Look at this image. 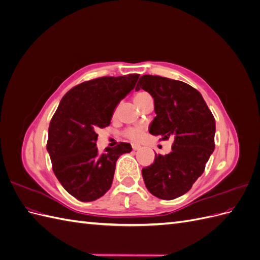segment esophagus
Here are the masks:
<instances>
[{"mask_svg":"<svg viewBox=\"0 0 260 260\" xmlns=\"http://www.w3.org/2000/svg\"><path fill=\"white\" fill-rule=\"evenodd\" d=\"M132 148H133V151H138V149L141 148V145L140 144H132Z\"/></svg>","mask_w":260,"mask_h":260,"instance_id":"esophagus-1","label":"esophagus"}]
</instances>
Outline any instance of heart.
<instances>
[{
	"label": "heart",
	"instance_id": "b5f03b06",
	"mask_svg": "<svg viewBox=\"0 0 260 260\" xmlns=\"http://www.w3.org/2000/svg\"><path fill=\"white\" fill-rule=\"evenodd\" d=\"M146 95H148V93H146V92L137 93L135 95L136 104H138L140 101H142ZM143 132H144V129L142 127H130L123 131V136L131 141H138L142 138Z\"/></svg>",
	"mask_w": 260,
	"mask_h": 260
}]
</instances>
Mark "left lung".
Returning a JSON list of instances; mask_svg holds the SVG:
<instances>
[{
    "label": "left lung",
    "mask_w": 260,
    "mask_h": 260,
    "mask_svg": "<svg viewBox=\"0 0 260 260\" xmlns=\"http://www.w3.org/2000/svg\"><path fill=\"white\" fill-rule=\"evenodd\" d=\"M140 89L154 99L156 117L149 133L160 140L175 138L169 154L155 155L151 166L142 169L144 183L156 198L174 200L191 190L205 170L215 149V118L202 94L182 81L144 75Z\"/></svg>",
    "instance_id": "left-lung-1"
}]
</instances>
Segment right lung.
<instances>
[{"instance_id":"1","label":"right lung","mask_w":260,"mask_h":260,"mask_svg":"<svg viewBox=\"0 0 260 260\" xmlns=\"http://www.w3.org/2000/svg\"><path fill=\"white\" fill-rule=\"evenodd\" d=\"M140 75L101 77L69 90L53 115L46 149L65 190L81 202L103 196L113 183L118 157L131 152L120 142L100 154L98 130L111 123L118 103L135 89Z\"/></svg>"}]
</instances>
